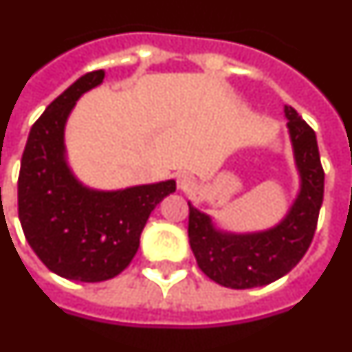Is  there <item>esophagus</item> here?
Wrapping results in <instances>:
<instances>
[{"label":"esophagus","instance_id":"esophagus-1","mask_svg":"<svg viewBox=\"0 0 352 352\" xmlns=\"http://www.w3.org/2000/svg\"><path fill=\"white\" fill-rule=\"evenodd\" d=\"M195 177L191 175V173H188V171H182V173H179L177 175V186H179V190H190V188H193L195 186Z\"/></svg>","mask_w":352,"mask_h":352}]
</instances>
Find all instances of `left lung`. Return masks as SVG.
Masks as SVG:
<instances>
[{"label":"left lung","instance_id":"8db88e82","mask_svg":"<svg viewBox=\"0 0 352 352\" xmlns=\"http://www.w3.org/2000/svg\"><path fill=\"white\" fill-rule=\"evenodd\" d=\"M300 193L285 220L252 234L217 231L208 214L190 206L188 236L197 265L218 285L232 290L265 286L286 276L304 258L317 229L324 200V168L317 135L294 107L286 105Z\"/></svg>","mask_w":352,"mask_h":352}]
</instances>
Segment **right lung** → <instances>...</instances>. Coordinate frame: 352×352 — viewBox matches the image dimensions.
Returning <instances> with one entry per match:
<instances>
[{
    "mask_svg": "<svg viewBox=\"0 0 352 352\" xmlns=\"http://www.w3.org/2000/svg\"><path fill=\"white\" fill-rule=\"evenodd\" d=\"M85 73L50 103L32 126L17 179V211L26 241L57 276L100 283L125 270L140 249L153 208L175 181L94 191L76 181L64 159V125L75 102L102 84Z\"/></svg>",
    "mask_w": 352,
    "mask_h": 352,
    "instance_id": "1",
    "label": "right lung"
}]
</instances>
